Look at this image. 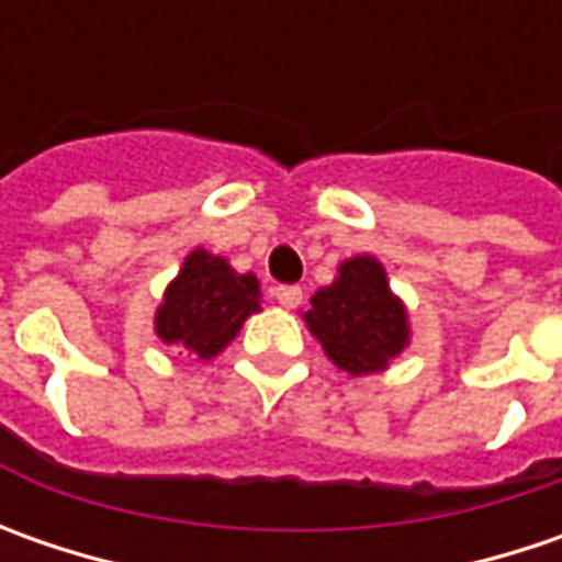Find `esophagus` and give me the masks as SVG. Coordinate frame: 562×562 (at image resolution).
<instances>
[{
	"label": "esophagus",
	"mask_w": 562,
	"mask_h": 562,
	"mask_svg": "<svg viewBox=\"0 0 562 562\" xmlns=\"http://www.w3.org/2000/svg\"><path fill=\"white\" fill-rule=\"evenodd\" d=\"M274 300H278L281 306L293 310V306H300V303H303V291H300L296 284H281V288H274Z\"/></svg>",
	"instance_id": "esophagus-1"
}]
</instances>
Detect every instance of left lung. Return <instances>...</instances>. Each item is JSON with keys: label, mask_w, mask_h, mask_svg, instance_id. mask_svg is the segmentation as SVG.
I'll list each match as a JSON object with an SVG mask.
<instances>
[{"label": "left lung", "mask_w": 562, "mask_h": 562, "mask_svg": "<svg viewBox=\"0 0 562 562\" xmlns=\"http://www.w3.org/2000/svg\"><path fill=\"white\" fill-rule=\"evenodd\" d=\"M313 310L303 313L306 328L337 369L369 375L409 344L406 306L391 293L384 266L375 256L344 259L335 284L313 293Z\"/></svg>", "instance_id": "left-lung-1"}]
</instances>
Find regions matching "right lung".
<instances>
[{
	"label": "right lung",
	"mask_w": 562,
	"mask_h": 562,
	"mask_svg": "<svg viewBox=\"0 0 562 562\" xmlns=\"http://www.w3.org/2000/svg\"><path fill=\"white\" fill-rule=\"evenodd\" d=\"M259 296L256 274H237L227 259L196 247L165 288L162 306L156 310V335L200 359L218 357L249 315L262 310Z\"/></svg>",
	"instance_id": "right-lung-1"
}]
</instances>
